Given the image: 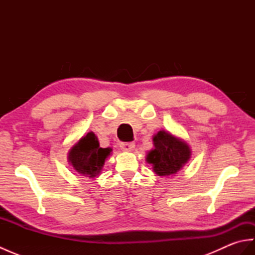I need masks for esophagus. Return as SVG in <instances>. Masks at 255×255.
<instances>
[{"label":"esophagus","mask_w":255,"mask_h":255,"mask_svg":"<svg viewBox=\"0 0 255 255\" xmlns=\"http://www.w3.org/2000/svg\"><path fill=\"white\" fill-rule=\"evenodd\" d=\"M134 148L133 142H122L121 143V149L123 151H126V152H130Z\"/></svg>","instance_id":"obj_1"}]
</instances>
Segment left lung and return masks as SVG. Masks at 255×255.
I'll list each match as a JSON object with an SVG mask.
<instances>
[{"instance_id":"left-lung-1","label":"left lung","mask_w":255,"mask_h":255,"mask_svg":"<svg viewBox=\"0 0 255 255\" xmlns=\"http://www.w3.org/2000/svg\"><path fill=\"white\" fill-rule=\"evenodd\" d=\"M154 149L147 155V162L159 176L176 174L191 158L188 144L170 132L160 130L153 137Z\"/></svg>"}]
</instances>
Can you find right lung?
Returning <instances> with one entry per match:
<instances>
[{
  "label": "right lung",
  "instance_id": "obj_1",
  "mask_svg": "<svg viewBox=\"0 0 255 255\" xmlns=\"http://www.w3.org/2000/svg\"><path fill=\"white\" fill-rule=\"evenodd\" d=\"M111 152V148L100 147L95 133L91 131L70 149L68 160L79 174L93 178L100 174Z\"/></svg>",
  "mask_w": 255,
  "mask_h": 255
}]
</instances>
